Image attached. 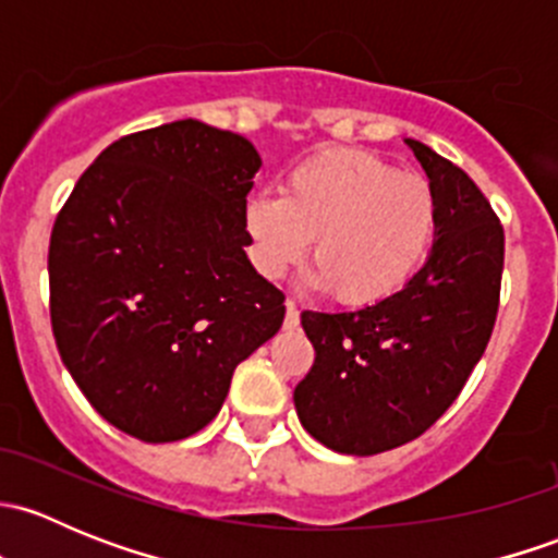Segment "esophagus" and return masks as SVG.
Returning <instances> with one entry per match:
<instances>
[{
  "label": "esophagus",
  "mask_w": 558,
  "mask_h": 558,
  "mask_svg": "<svg viewBox=\"0 0 558 558\" xmlns=\"http://www.w3.org/2000/svg\"><path fill=\"white\" fill-rule=\"evenodd\" d=\"M300 326V307L294 305V302H286V318H283V329H296Z\"/></svg>",
  "instance_id": "1"
}]
</instances>
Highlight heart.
<instances>
[{
    "instance_id": "1",
    "label": "heart",
    "mask_w": 558,
    "mask_h": 558,
    "mask_svg": "<svg viewBox=\"0 0 558 558\" xmlns=\"http://www.w3.org/2000/svg\"><path fill=\"white\" fill-rule=\"evenodd\" d=\"M253 264L278 278L311 244L313 286L364 307L402 291L437 232V196L421 174L397 172L369 150H329L291 170L283 196L247 199Z\"/></svg>"
}]
</instances>
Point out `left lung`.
<instances>
[{"mask_svg":"<svg viewBox=\"0 0 558 558\" xmlns=\"http://www.w3.org/2000/svg\"><path fill=\"white\" fill-rule=\"evenodd\" d=\"M437 196L429 258L402 291L351 313H302L315 362L294 388L302 426L337 453L424 435L481 362L499 311L505 232L464 170L404 140Z\"/></svg>","mask_w":558,"mask_h":558,"instance_id":"obj_1","label":"left lung"}]
</instances>
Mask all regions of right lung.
I'll use <instances>...</instances> for the list:
<instances>
[{"mask_svg": "<svg viewBox=\"0 0 558 558\" xmlns=\"http://www.w3.org/2000/svg\"><path fill=\"white\" fill-rule=\"evenodd\" d=\"M258 167L245 137L185 118L107 145L56 216V348L92 408L137 440L210 424L234 367L283 324V291L245 256Z\"/></svg>", "mask_w": 558, "mask_h": 558, "instance_id": "add662e5", "label": "right lung"}]
</instances>
